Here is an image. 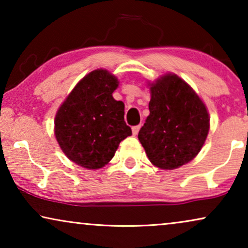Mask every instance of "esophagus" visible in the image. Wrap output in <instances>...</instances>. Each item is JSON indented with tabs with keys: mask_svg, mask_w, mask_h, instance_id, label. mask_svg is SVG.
<instances>
[{
	"mask_svg": "<svg viewBox=\"0 0 248 248\" xmlns=\"http://www.w3.org/2000/svg\"><path fill=\"white\" fill-rule=\"evenodd\" d=\"M140 127H141V125H137V126L132 127V133H133V135H138L139 131H140Z\"/></svg>",
	"mask_w": 248,
	"mask_h": 248,
	"instance_id": "esophagus-1",
	"label": "esophagus"
}]
</instances>
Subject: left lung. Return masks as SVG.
Segmentation results:
<instances>
[{"label":"left lung","mask_w":248,"mask_h":248,"mask_svg":"<svg viewBox=\"0 0 248 248\" xmlns=\"http://www.w3.org/2000/svg\"><path fill=\"white\" fill-rule=\"evenodd\" d=\"M150 114L139 140L155 167L172 170L193 160L208 137V108L194 89L175 73L148 81Z\"/></svg>","instance_id":"obj_1"}]
</instances>
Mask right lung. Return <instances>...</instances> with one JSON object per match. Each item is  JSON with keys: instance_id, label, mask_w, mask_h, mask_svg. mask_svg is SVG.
Wrapping results in <instances>:
<instances>
[{"instance_id": "obj_1", "label": "right lung", "mask_w": 248, "mask_h": 248, "mask_svg": "<svg viewBox=\"0 0 248 248\" xmlns=\"http://www.w3.org/2000/svg\"><path fill=\"white\" fill-rule=\"evenodd\" d=\"M118 84L109 71H91L57 109L54 134L61 150L74 164L90 170L104 167L121 141L132 135L124 121V103L113 97Z\"/></svg>"}]
</instances>
